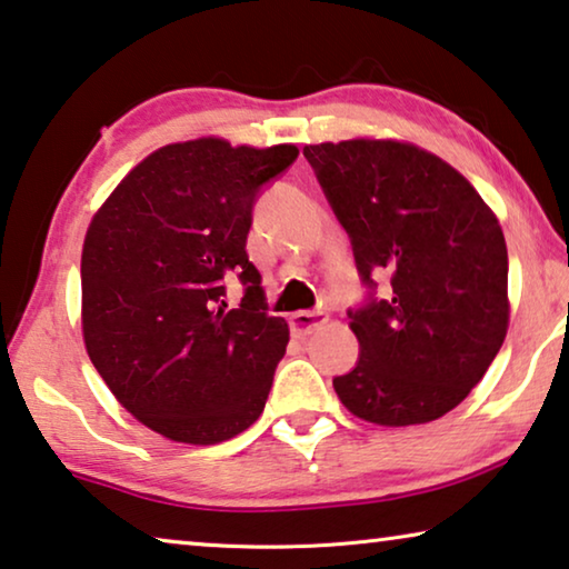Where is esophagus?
Masks as SVG:
<instances>
[{"label":"esophagus","instance_id":"obj_1","mask_svg":"<svg viewBox=\"0 0 569 569\" xmlns=\"http://www.w3.org/2000/svg\"><path fill=\"white\" fill-rule=\"evenodd\" d=\"M328 320L323 310H298L290 316V328L295 336H308Z\"/></svg>","mask_w":569,"mask_h":569}]
</instances>
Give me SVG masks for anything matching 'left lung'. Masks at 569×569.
Segmentation results:
<instances>
[{
    "label": "left lung",
    "mask_w": 569,
    "mask_h": 569,
    "mask_svg": "<svg viewBox=\"0 0 569 569\" xmlns=\"http://www.w3.org/2000/svg\"><path fill=\"white\" fill-rule=\"evenodd\" d=\"M302 153L361 279L390 274L385 300L349 310L361 353L333 390L361 421H436L482 380L508 333L503 228L451 163L416 143L349 138Z\"/></svg>",
    "instance_id": "left-lung-1"
}]
</instances>
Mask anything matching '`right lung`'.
<instances>
[{"label": "right lung", "mask_w": 569, "mask_h": 569, "mask_svg": "<svg viewBox=\"0 0 569 569\" xmlns=\"http://www.w3.org/2000/svg\"><path fill=\"white\" fill-rule=\"evenodd\" d=\"M298 146H230L204 136L148 153L94 212L81 249L89 359L136 421L210 447L264 410L290 328L267 312L246 253L259 187ZM238 278L236 309L224 287Z\"/></svg>", "instance_id": "add662e5"}]
</instances>
